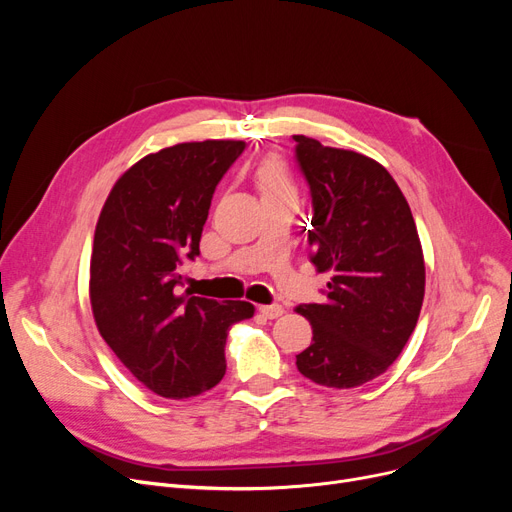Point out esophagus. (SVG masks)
<instances>
[{
    "instance_id": "obj_1",
    "label": "esophagus",
    "mask_w": 512,
    "mask_h": 512,
    "mask_svg": "<svg viewBox=\"0 0 512 512\" xmlns=\"http://www.w3.org/2000/svg\"><path fill=\"white\" fill-rule=\"evenodd\" d=\"M259 313L265 315L267 319H276V317H280L284 313V309L280 305H261Z\"/></svg>"
}]
</instances>
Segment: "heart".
<instances>
[{
    "label": "heart",
    "mask_w": 512,
    "mask_h": 512,
    "mask_svg": "<svg viewBox=\"0 0 512 512\" xmlns=\"http://www.w3.org/2000/svg\"><path fill=\"white\" fill-rule=\"evenodd\" d=\"M255 182L261 197L282 191H292V182L284 161L278 157H265L255 170Z\"/></svg>",
    "instance_id": "b5f03b06"
}]
</instances>
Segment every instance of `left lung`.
Returning a JSON list of instances; mask_svg holds the SVG:
<instances>
[{
    "instance_id": "obj_1",
    "label": "left lung",
    "mask_w": 512,
    "mask_h": 512,
    "mask_svg": "<svg viewBox=\"0 0 512 512\" xmlns=\"http://www.w3.org/2000/svg\"><path fill=\"white\" fill-rule=\"evenodd\" d=\"M309 182L311 263L330 274L328 301L297 307L313 340L299 371L326 388L382 375L411 338L425 294V261L411 207L378 161L294 134Z\"/></svg>"
}]
</instances>
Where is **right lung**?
I'll return each mask as SVG.
<instances>
[{"label": "right lung", "mask_w": 512, "mask_h": 512, "mask_svg": "<svg viewBox=\"0 0 512 512\" xmlns=\"http://www.w3.org/2000/svg\"><path fill=\"white\" fill-rule=\"evenodd\" d=\"M245 141L178 143L149 153L112 186L99 213L89 297L97 330L122 365L164 398H191L226 373L228 328L247 301L178 294L180 265L199 255L215 186Z\"/></svg>", "instance_id": "right-lung-1"}]
</instances>
